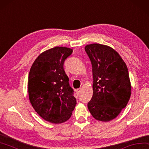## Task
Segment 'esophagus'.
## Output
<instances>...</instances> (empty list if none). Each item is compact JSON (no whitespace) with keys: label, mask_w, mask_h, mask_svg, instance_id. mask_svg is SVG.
<instances>
[{"label":"esophagus","mask_w":149,"mask_h":149,"mask_svg":"<svg viewBox=\"0 0 149 149\" xmlns=\"http://www.w3.org/2000/svg\"><path fill=\"white\" fill-rule=\"evenodd\" d=\"M81 88L77 89V90L76 91V94H77V96H79V94L81 93Z\"/></svg>","instance_id":"1"}]
</instances>
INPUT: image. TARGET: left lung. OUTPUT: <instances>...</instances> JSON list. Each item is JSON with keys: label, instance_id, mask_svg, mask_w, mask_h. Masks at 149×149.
Segmentation results:
<instances>
[{"label": "left lung", "instance_id": "1", "mask_svg": "<svg viewBox=\"0 0 149 149\" xmlns=\"http://www.w3.org/2000/svg\"><path fill=\"white\" fill-rule=\"evenodd\" d=\"M85 50L90 58L93 75V95L88 103L95 119H114L126 106L131 96L128 68L117 51L107 45L92 44Z\"/></svg>", "mask_w": 149, "mask_h": 149}]
</instances>
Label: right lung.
Listing matches in <instances>:
<instances>
[{
    "mask_svg": "<svg viewBox=\"0 0 149 149\" xmlns=\"http://www.w3.org/2000/svg\"><path fill=\"white\" fill-rule=\"evenodd\" d=\"M72 52L66 47L49 49L38 56L30 70V102L38 114L51 123L68 120L77 104L63 67Z\"/></svg>",
    "mask_w": 149,
    "mask_h": 149,
    "instance_id": "1",
    "label": "right lung"
}]
</instances>
